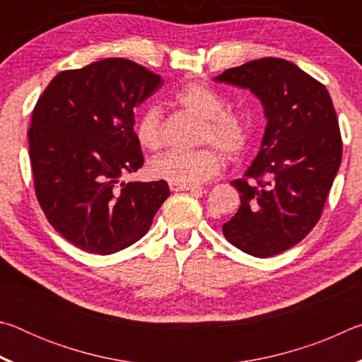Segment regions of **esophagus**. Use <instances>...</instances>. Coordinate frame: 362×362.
Masks as SVG:
<instances>
[{
    "label": "esophagus",
    "mask_w": 362,
    "mask_h": 362,
    "mask_svg": "<svg viewBox=\"0 0 362 362\" xmlns=\"http://www.w3.org/2000/svg\"><path fill=\"white\" fill-rule=\"evenodd\" d=\"M173 192H201L199 185H189V187H180V185H169Z\"/></svg>",
    "instance_id": "34e87169"
}]
</instances>
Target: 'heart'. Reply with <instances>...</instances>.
Listing matches in <instances>:
<instances>
[{"label":"heart","mask_w":362,"mask_h":362,"mask_svg":"<svg viewBox=\"0 0 362 362\" xmlns=\"http://www.w3.org/2000/svg\"><path fill=\"white\" fill-rule=\"evenodd\" d=\"M173 100L175 105L203 118L199 126L198 142L218 146L230 159H238L246 153L250 144L249 119L240 112L228 110L222 94L206 84L192 83L177 90ZM139 145L145 150L156 151L164 144L163 115L156 105L142 110L134 126ZM216 146L182 151L170 150L150 163V174L170 185H199L223 168V155Z\"/></svg>","instance_id":"obj_1"}]
</instances>
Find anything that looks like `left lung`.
<instances>
[{"label":"left lung","mask_w":362,"mask_h":362,"mask_svg":"<svg viewBox=\"0 0 362 362\" xmlns=\"http://www.w3.org/2000/svg\"><path fill=\"white\" fill-rule=\"evenodd\" d=\"M247 88L265 108L259 155L243 179L226 240L254 257H272L300 243L320 222L341 161V136L326 86L296 64L263 57L214 78Z\"/></svg>","instance_id":"8db88e82"}]
</instances>
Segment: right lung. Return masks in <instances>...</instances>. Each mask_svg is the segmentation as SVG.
<instances>
[{
    "label": "right lung",
    "mask_w": 362,
    "mask_h": 362,
    "mask_svg": "<svg viewBox=\"0 0 362 362\" xmlns=\"http://www.w3.org/2000/svg\"><path fill=\"white\" fill-rule=\"evenodd\" d=\"M163 79L127 59L65 70L49 83L28 129L35 194L54 230L99 255L142 238L169 196L164 180L119 183L144 166L134 110Z\"/></svg>",
    "instance_id": "obj_1"
}]
</instances>
